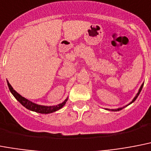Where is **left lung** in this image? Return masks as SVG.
<instances>
[{
  "instance_id": "1",
  "label": "left lung",
  "mask_w": 151,
  "mask_h": 151,
  "mask_svg": "<svg viewBox=\"0 0 151 151\" xmlns=\"http://www.w3.org/2000/svg\"><path fill=\"white\" fill-rule=\"evenodd\" d=\"M143 84H142V85H141V86H140V88H139V90L138 93H137V95H136V96H135L134 98L132 99V101H131V102H130V103L129 104H127V105H125V107H126V106H128V105H129V104H132V103H133V102H134V101H136V100H137V97H138L139 94V93H140L141 90H142V88H143ZM125 107H122V108H117V109H108V108H106V110H108V111H120V110H122V108H125Z\"/></svg>"
}]
</instances>
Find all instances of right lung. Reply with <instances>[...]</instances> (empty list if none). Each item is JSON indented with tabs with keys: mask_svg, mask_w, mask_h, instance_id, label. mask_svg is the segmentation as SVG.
Wrapping results in <instances>:
<instances>
[{
	"mask_svg": "<svg viewBox=\"0 0 151 151\" xmlns=\"http://www.w3.org/2000/svg\"><path fill=\"white\" fill-rule=\"evenodd\" d=\"M7 83H8V88H9L11 93H12V95L15 97V99H16L17 101H19V103L21 104L22 106H24L26 108L30 110V111H32L37 112V113H41V114H50V113H52V112L57 111H58L59 109H61V108L65 104L67 101H68V97H67L62 103L59 104H57V105H40V104L33 103L32 101H29L28 99L25 98V97H23L22 96H21L19 93H17L16 91L13 89V87L11 86L9 82L7 81Z\"/></svg>",
	"mask_w": 151,
	"mask_h": 151,
	"instance_id": "obj_1",
	"label": "right lung"
}]
</instances>
